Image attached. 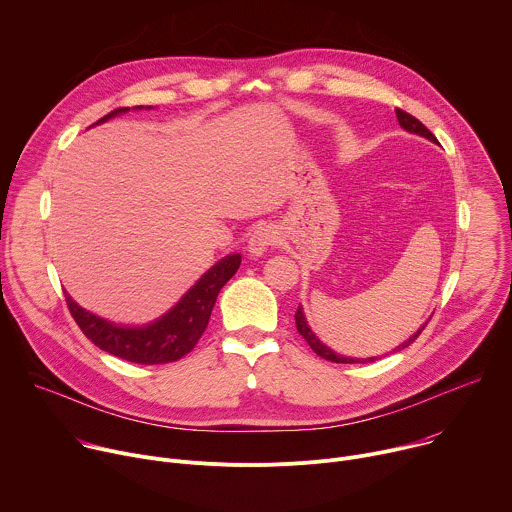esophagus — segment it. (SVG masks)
<instances>
[{
    "label": "esophagus",
    "mask_w": 512,
    "mask_h": 512,
    "mask_svg": "<svg viewBox=\"0 0 512 512\" xmlns=\"http://www.w3.org/2000/svg\"><path fill=\"white\" fill-rule=\"evenodd\" d=\"M276 242H278V232L274 230V227H270V225L256 227L254 234L250 236V242H248V252H250V256L258 258V256H262L268 248L276 246Z\"/></svg>",
    "instance_id": "obj_1"
}]
</instances>
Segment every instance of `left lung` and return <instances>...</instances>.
I'll return each mask as SVG.
<instances>
[{"label": "left lung", "mask_w": 512, "mask_h": 512, "mask_svg": "<svg viewBox=\"0 0 512 512\" xmlns=\"http://www.w3.org/2000/svg\"><path fill=\"white\" fill-rule=\"evenodd\" d=\"M396 120H399V124H401V128H405L407 132H411V134H417V136H423V138H427V140H431V142H437V138L417 120V118H413L411 113H407V111H403V109H396ZM295 321H297V331L305 337V342L311 346V350L317 354V356H321V358H325V360H329V362H335V364H356V362H374L376 358H346V356H339V354H335L331 348H327L321 339L311 331V327H309V323H307V319H305V313H303V309H301V305H299V309H297V313H295ZM427 325V323H425ZM425 325L417 331V333H413L407 342H403L399 348H396L394 352H399V350H405V348H409L415 339L421 335V331L425 329Z\"/></svg>", "instance_id": "8db88e82"}]
</instances>
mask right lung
I'll return each instance as SVG.
<instances>
[{
	"mask_svg": "<svg viewBox=\"0 0 512 512\" xmlns=\"http://www.w3.org/2000/svg\"><path fill=\"white\" fill-rule=\"evenodd\" d=\"M126 111H130V107L113 109L97 124H103L109 118H116ZM240 262V254L225 256L195 282L173 309L164 313L160 319L142 327H126L101 319L79 307L65 293L67 307L77 325L81 327V331L87 335V339H91V342L103 352L146 366L177 362L197 346L199 337L203 335L209 323L221 287L236 274Z\"/></svg>",
	"mask_w": 512,
	"mask_h": 512,
	"instance_id": "add662e5",
	"label": "right lung"
}]
</instances>
